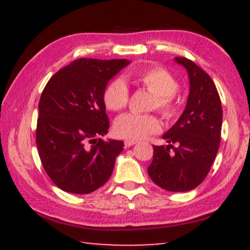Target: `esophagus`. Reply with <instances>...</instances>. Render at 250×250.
<instances>
[{"instance_id":"34e87169","label":"esophagus","mask_w":250,"mask_h":250,"mask_svg":"<svg viewBox=\"0 0 250 250\" xmlns=\"http://www.w3.org/2000/svg\"><path fill=\"white\" fill-rule=\"evenodd\" d=\"M134 145H137V141H131V140H125V147H129V146H132Z\"/></svg>"}]
</instances>
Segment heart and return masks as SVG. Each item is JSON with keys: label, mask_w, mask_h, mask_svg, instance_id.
I'll return each mask as SVG.
<instances>
[{"label": "heart", "mask_w": 250, "mask_h": 250, "mask_svg": "<svg viewBox=\"0 0 250 250\" xmlns=\"http://www.w3.org/2000/svg\"><path fill=\"white\" fill-rule=\"evenodd\" d=\"M133 82L143 89L153 95L149 110H158L164 119L172 120L179 116L180 99L176 91L179 82L170 71L154 66L140 69L132 75ZM105 108L111 111H121L129 104V89L122 79H115L108 83L104 91ZM162 124L156 115H138L126 113L120 116L115 122L117 137L125 140L137 141L159 133Z\"/></svg>", "instance_id": "heart-1"}]
</instances>
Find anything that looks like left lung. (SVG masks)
<instances>
[{
  "mask_svg": "<svg viewBox=\"0 0 250 250\" xmlns=\"http://www.w3.org/2000/svg\"><path fill=\"white\" fill-rule=\"evenodd\" d=\"M175 61L185 67L189 77L188 104L176 124L163 134L168 146H153L147 173L168 192H188L205 180L216 158L223 109L209 75L188 58L175 57Z\"/></svg>",
  "mask_w": 250,
  "mask_h": 250,
  "instance_id": "1",
  "label": "left lung"
}]
</instances>
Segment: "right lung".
Returning a JSON list of instances; mask_svg holds the SVG:
<instances>
[{
	"instance_id": "right-lung-1",
	"label": "right lung",
	"mask_w": 250,
	"mask_h": 250,
	"mask_svg": "<svg viewBox=\"0 0 250 250\" xmlns=\"http://www.w3.org/2000/svg\"><path fill=\"white\" fill-rule=\"evenodd\" d=\"M126 59L79 58L58 70L42 92L36 126L41 162L62 191L88 194L111 176L124 142L96 139L108 133L104 91Z\"/></svg>"
}]
</instances>
